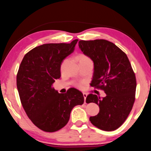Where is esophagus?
Returning a JSON list of instances; mask_svg holds the SVG:
<instances>
[{
	"instance_id": "esophagus-1",
	"label": "esophagus",
	"mask_w": 151,
	"mask_h": 151,
	"mask_svg": "<svg viewBox=\"0 0 151 151\" xmlns=\"http://www.w3.org/2000/svg\"><path fill=\"white\" fill-rule=\"evenodd\" d=\"M83 96H84V99H85V103L86 98V96H87V94H86V93H83Z\"/></svg>"
}]
</instances>
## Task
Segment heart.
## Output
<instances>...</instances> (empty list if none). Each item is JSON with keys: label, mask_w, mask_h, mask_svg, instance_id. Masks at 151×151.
Segmentation results:
<instances>
[{"label": "heart", "mask_w": 151, "mask_h": 151, "mask_svg": "<svg viewBox=\"0 0 151 151\" xmlns=\"http://www.w3.org/2000/svg\"><path fill=\"white\" fill-rule=\"evenodd\" d=\"M78 59H79V62H81V61H90V62H92L91 60L87 56H86L85 55H79L78 57ZM79 86H81V85H78Z\"/></svg>", "instance_id": "1"}]
</instances>
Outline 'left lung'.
Segmentation results:
<instances>
[{
    "instance_id": "1",
    "label": "left lung",
    "mask_w": 151,
    "mask_h": 151,
    "mask_svg": "<svg viewBox=\"0 0 151 151\" xmlns=\"http://www.w3.org/2000/svg\"><path fill=\"white\" fill-rule=\"evenodd\" d=\"M78 46L94 63L91 86L106 94L103 98L93 94L86 97V103H94L100 109L89 119L103 131H114L127 119L135 100L137 82L131 63L123 51L108 40H80Z\"/></svg>"
}]
</instances>
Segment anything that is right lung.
Segmentation results:
<instances>
[{
	"instance_id": "right-lung-1",
	"label": "right lung",
	"mask_w": 151,
	"mask_h": 151,
	"mask_svg": "<svg viewBox=\"0 0 151 151\" xmlns=\"http://www.w3.org/2000/svg\"><path fill=\"white\" fill-rule=\"evenodd\" d=\"M78 40L69 44L49 43L27 52L19 66L17 86L20 101L33 124L45 132H55L67 124L72 109L84 103L75 88L58 93L52 87L60 77V66L73 52Z\"/></svg>"
}]
</instances>
